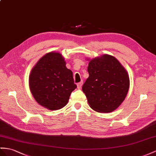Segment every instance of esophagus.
I'll list each match as a JSON object with an SVG mask.
<instances>
[{
  "label": "esophagus",
  "mask_w": 156,
  "mask_h": 156,
  "mask_svg": "<svg viewBox=\"0 0 156 156\" xmlns=\"http://www.w3.org/2000/svg\"><path fill=\"white\" fill-rule=\"evenodd\" d=\"M83 85V81H81L80 82H79L78 84H77V87L78 89H81L82 88V86Z\"/></svg>",
  "instance_id": "34e87169"
}]
</instances>
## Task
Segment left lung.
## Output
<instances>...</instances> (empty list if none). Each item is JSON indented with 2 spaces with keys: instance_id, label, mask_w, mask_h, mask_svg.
I'll return each instance as SVG.
<instances>
[{
  "instance_id": "8db88e82",
  "label": "left lung",
  "mask_w": 156,
  "mask_h": 156,
  "mask_svg": "<svg viewBox=\"0 0 156 156\" xmlns=\"http://www.w3.org/2000/svg\"><path fill=\"white\" fill-rule=\"evenodd\" d=\"M89 61V77L82 86L91 109L110 113L125 100L130 86L129 74L113 56L105 54Z\"/></svg>"
}]
</instances>
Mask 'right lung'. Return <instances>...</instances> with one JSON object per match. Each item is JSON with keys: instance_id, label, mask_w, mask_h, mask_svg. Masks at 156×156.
<instances>
[{"instance_id": "add662e5", "label": "right lung", "mask_w": 156, "mask_h": 156, "mask_svg": "<svg viewBox=\"0 0 156 156\" xmlns=\"http://www.w3.org/2000/svg\"><path fill=\"white\" fill-rule=\"evenodd\" d=\"M29 86L35 100L51 111L65 107L77 87L73 72L58 52H49L39 60L31 70Z\"/></svg>"}]
</instances>
